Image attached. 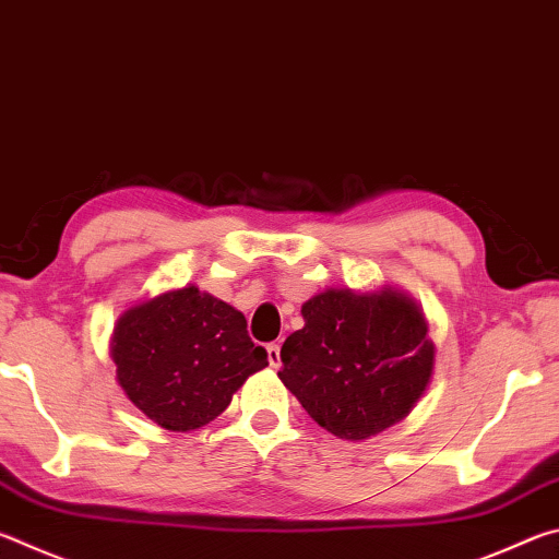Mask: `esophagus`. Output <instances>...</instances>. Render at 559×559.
Listing matches in <instances>:
<instances>
[{"label":"esophagus","mask_w":559,"mask_h":559,"mask_svg":"<svg viewBox=\"0 0 559 559\" xmlns=\"http://www.w3.org/2000/svg\"><path fill=\"white\" fill-rule=\"evenodd\" d=\"M266 353H269V365L273 367V370H278V367H281V345H276V343L266 345Z\"/></svg>","instance_id":"obj_1"}]
</instances>
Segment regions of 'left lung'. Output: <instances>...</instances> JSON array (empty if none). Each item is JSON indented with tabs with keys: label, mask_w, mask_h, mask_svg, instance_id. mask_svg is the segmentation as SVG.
Instances as JSON below:
<instances>
[{
	"label": "left lung",
	"mask_w": 559,
	"mask_h": 559,
	"mask_svg": "<svg viewBox=\"0 0 559 559\" xmlns=\"http://www.w3.org/2000/svg\"><path fill=\"white\" fill-rule=\"evenodd\" d=\"M281 347V382L320 427L362 441L414 409L433 372L419 306L400 290H323Z\"/></svg>",
	"instance_id": "obj_1"
}]
</instances>
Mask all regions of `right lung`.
<instances>
[{
  "label": "right lung",
  "instance_id": "1",
  "mask_svg": "<svg viewBox=\"0 0 559 559\" xmlns=\"http://www.w3.org/2000/svg\"><path fill=\"white\" fill-rule=\"evenodd\" d=\"M110 357L128 400L169 431L216 419L234 392L269 365L239 310L197 286L128 308L112 330Z\"/></svg>",
  "mask_w": 559,
  "mask_h": 559
}]
</instances>
